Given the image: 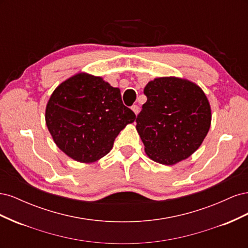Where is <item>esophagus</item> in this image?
<instances>
[{"label":"esophagus","mask_w":248,"mask_h":248,"mask_svg":"<svg viewBox=\"0 0 248 248\" xmlns=\"http://www.w3.org/2000/svg\"><path fill=\"white\" fill-rule=\"evenodd\" d=\"M131 109L133 110V112H134V114H136V115H138V114H139L140 108L137 106V104H136V106H132V107H131Z\"/></svg>","instance_id":"34e87169"}]
</instances>
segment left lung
<instances>
[{"label": "left lung", "mask_w": 248, "mask_h": 248, "mask_svg": "<svg viewBox=\"0 0 248 248\" xmlns=\"http://www.w3.org/2000/svg\"><path fill=\"white\" fill-rule=\"evenodd\" d=\"M147 102L137 118V131L150 159L166 166L187 159L211 126V107L196 82L177 77L150 80Z\"/></svg>", "instance_id": "1"}]
</instances>
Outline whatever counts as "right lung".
Instances as JSON below:
<instances>
[{
  "label": "right lung",
  "instance_id": "right-lung-1",
  "mask_svg": "<svg viewBox=\"0 0 248 248\" xmlns=\"http://www.w3.org/2000/svg\"><path fill=\"white\" fill-rule=\"evenodd\" d=\"M134 120L120 89L87 72L62 81L46 108V123L55 144L80 163L95 162L109 153L120 131Z\"/></svg>",
  "mask_w": 248,
  "mask_h": 248
}]
</instances>
